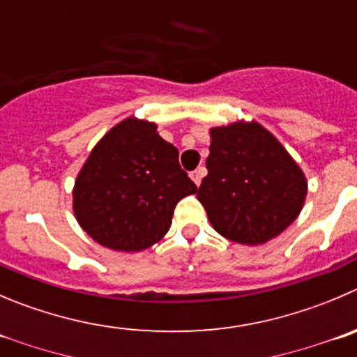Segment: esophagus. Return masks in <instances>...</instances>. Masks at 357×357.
<instances>
[{"label":"esophagus","instance_id":"esophagus-1","mask_svg":"<svg viewBox=\"0 0 357 357\" xmlns=\"http://www.w3.org/2000/svg\"><path fill=\"white\" fill-rule=\"evenodd\" d=\"M205 172H206V169L202 166V168L191 172V175H189V176H191V181L195 182L196 185H199V184H202V178H203V175H205Z\"/></svg>","mask_w":357,"mask_h":357}]
</instances>
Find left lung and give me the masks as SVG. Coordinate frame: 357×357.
<instances>
[{"instance_id":"left-lung-1","label":"left lung","mask_w":357,"mask_h":357,"mask_svg":"<svg viewBox=\"0 0 357 357\" xmlns=\"http://www.w3.org/2000/svg\"><path fill=\"white\" fill-rule=\"evenodd\" d=\"M206 169L198 199L213 229L231 242L266 243L303 208V172L259 122L212 128Z\"/></svg>"}]
</instances>
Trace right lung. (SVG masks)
<instances>
[{
  "label": "right lung",
  "mask_w": 357,
  "mask_h": 357,
  "mask_svg": "<svg viewBox=\"0 0 357 357\" xmlns=\"http://www.w3.org/2000/svg\"><path fill=\"white\" fill-rule=\"evenodd\" d=\"M154 122L128 117L91 151L77 175L73 212L100 245L149 249L168 233L176 203L198 191L178 165V151Z\"/></svg>",
  "instance_id": "right-lung-1"
}]
</instances>
